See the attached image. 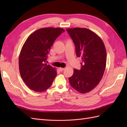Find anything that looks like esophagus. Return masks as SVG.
<instances>
[{
	"label": "esophagus",
	"mask_w": 127,
	"mask_h": 127,
	"mask_svg": "<svg viewBox=\"0 0 127 127\" xmlns=\"http://www.w3.org/2000/svg\"><path fill=\"white\" fill-rule=\"evenodd\" d=\"M58 69H59V70L60 71H63V70L64 69V68H58Z\"/></svg>",
	"instance_id": "esophagus-1"
}]
</instances>
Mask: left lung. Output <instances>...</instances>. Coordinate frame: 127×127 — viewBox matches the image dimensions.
<instances>
[{"label":"left lung","instance_id":"1","mask_svg":"<svg viewBox=\"0 0 127 127\" xmlns=\"http://www.w3.org/2000/svg\"><path fill=\"white\" fill-rule=\"evenodd\" d=\"M75 45L77 57L82 59L80 70L74 69L69 78L70 84L81 93L92 91L103 76L106 63V51L101 39L87 28H67Z\"/></svg>","mask_w":127,"mask_h":127}]
</instances>
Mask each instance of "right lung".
Masks as SVG:
<instances>
[{"label": "right lung", "mask_w": 127, "mask_h": 127, "mask_svg": "<svg viewBox=\"0 0 127 127\" xmlns=\"http://www.w3.org/2000/svg\"><path fill=\"white\" fill-rule=\"evenodd\" d=\"M64 31L61 28H40L32 33L23 44L19 56V70L31 90L41 92L52 85L57 73L55 68L45 63L54 41Z\"/></svg>", "instance_id": "right-lung-1"}]
</instances>
